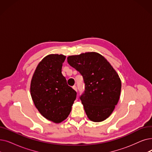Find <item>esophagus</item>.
Wrapping results in <instances>:
<instances>
[{
    "mask_svg": "<svg viewBox=\"0 0 152 152\" xmlns=\"http://www.w3.org/2000/svg\"><path fill=\"white\" fill-rule=\"evenodd\" d=\"M72 88H73V89H75L76 91H77V88L76 86H72Z\"/></svg>",
    "mask_w": 152,
    "mask_h": 152,
    "instance_id": "1",
    "label": "esophagus"
}]
</instances>
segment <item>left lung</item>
<instances>
[{
  "label": "left lung",
  "instance_id": "left-lung-1",
  "mask_svg": "<svg viewBox=\"0 0 152 152\" xmlns=\"http://www.w3.org/2000/svg\"><path fill=\"white\" fill-rule=\"evenodd\" d=\"M67 61L83 77L85 91L80 99L88 118L95 122L105 120L120 98L122 84L117 72L96 52L69 56Z\"/></svg>",
  "mask_w": 152,
  "mask_h": 152
}]
</instances>
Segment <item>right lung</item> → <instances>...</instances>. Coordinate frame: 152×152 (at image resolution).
<instances>
[{"label":"right lung","instance_id":"right-lung-1","mask_svg":"<svg viewBox=\"0 0 152 152\" xmlns=\"http://www.w3.org/2000/svg\"><path fill=\"white\" fill-rule=\"evenodd\" d=\"M66 56L51 54L39 62L33 75L30 94L36 108L47 119L59 124L66 118L76 98L61 73Z\"/></svg>","mask_w":152,"mask_h":152}]
</instances>
